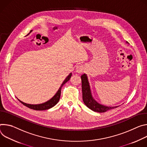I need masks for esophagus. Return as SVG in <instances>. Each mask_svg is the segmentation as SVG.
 <instances>
[{"label": "esophagus", "mask_w": 147, "mask_h": 147, "mask_svg": "<svg viewBox=\"0 0 147 147\" xmlns=\"http://www.w3.org/2000/svg\"><path fill=\"white\" fill-rule=\"evenodd\" d=\"M85 69V67L84 65L80 64L78 65L76 68V72L78 73H82L83 72Z\"/></svg>", "instance_id": "obj_1"}]
</instances>
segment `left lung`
<instances>
[{
  "label": "left lung",
  "mask_w": 147,
  "mask_h": 147,
  "mask_svg": "<svg viewBox=\"0 0 147 147\" xmlns=\"http://www.w3.org/2000/svg\"><path fill=\"white\" fill-rule=\"evenodd\" d=\"M126 43L128 42L126 41ZM81 80H82V99L85 105L92 110L98 112L103 113L109 110L117 108L119 106H106L99 103L96 102L92 96L89 83L88 81L87 75L84 74L81 76Z\"/></svg>",
  "instance_id": "left-lung-1"
}]
</instances>
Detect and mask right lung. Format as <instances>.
Listing matches in <instances>:
<instances>
[{
  "label": "right lung",
  "mask_w": 147,
  "mask_h": 147,
  "mask_svg": "<svg viewBox=\"0 0 147 147\" xmlns=\"http://www.w3.org/2000/svg\"><path fill=\"white\" fill-rule=\"evenodd\" d=\"M32 31V30L30 31V33ZM30 33H28L27 36H28ZM72 76V73H70L69 74V75L65 78V79L64 80L63 82H62V84H61L60 88H59L58 90L57 91V92L56 93V94L52 97L51 99H50L49 100H48L47 102L41 103V104H38V105H31V104H27L26 103H24L23 102H22L21 100H20L19 99H18L23 105L26 106V107L33 109L35 110H48L50 108H52L53 107H54V106H55L58 102H59V100L60 99V96H61V88L62 87V86L66 84L68 81L70 79L71 77Z\"/></svg>",
  "instance_id": "1"
}]
</instances>
